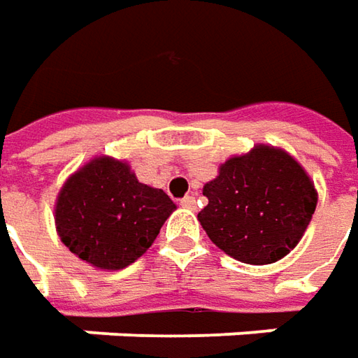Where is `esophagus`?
Segmentation results:
<instances>
[{
  "instance_id": "1",
  "label": "esophagus",
  "mask_w": 358,
  "mask_h": 358,
  "mask_svg": "<svg viewBox=\"0 0 358 358\" xmlns=\"http://www.w3.org/2000/svg\"><path fill=\"white\" fill-rule=\"evenodd\" d=\"M181 207H185V209H195V197L193 195H187L181 199Z\"/></svg>"
}]
</instances>
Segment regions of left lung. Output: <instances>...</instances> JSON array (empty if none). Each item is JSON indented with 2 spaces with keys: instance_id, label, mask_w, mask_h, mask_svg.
I'll use <instances>...</instances> for the list:
<instances>
[{
  "instance_id": "1",
  "label": "left lung",
  "mask_w": 358,
  "mask_h": 358,
  "mask_svg": "<svg viewBox=\"0 0 358 358\" xmlns=\"http://www.w3.org/2000/svg\"><path fill=\"white\" fill-rule=\"evenodd\" d=\"M207 207L201 227L229 257L247 265L277 263L309 227L317 189L293 155L273 145H255L229 157L205 183Z\"/></svg>"
}]
</instances>
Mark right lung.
<instances>
[{"label":"right lung","mask_w":358,"mask_h":358,"mask_svg":"<svg viewBox=\"0 0 358 358\" xmlns=\"http://www.w3.org/2000/svg\"><path fill=\"white\" fill-rule=\"evenodd\" d=\"M177 209L163 189L139 183L129 163L99 155L67 177L55 201L62 243L91 267L135 263Z\"/></svg>","instance_id":"add662e5"}]
</instances>
